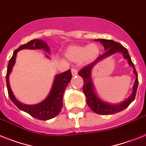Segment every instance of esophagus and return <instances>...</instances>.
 <instances>
[{
	"instance_id": "obj_1",
	"label": "esophagus",
	"mask_w": 146,
	"mask_h": 146,
	"mask_svg": "<svg viewBox=\"0 0 146 146\" xmlns=\"http://www.w3.org/2000/svg\"><path fill=\"white\" fill-rule=\"evenodd\" d=\"M71 72H72V75H73V76H75L77 75V70L76 69V68H72L71 69Z\"/></svg>"
}]
</instances>
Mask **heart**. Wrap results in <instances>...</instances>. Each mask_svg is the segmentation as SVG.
I'll return each instance as SVG.
<instances>
[{
	"label": "heart",
	"instance_id": "1",
	"mask_svg": "<svg viewBox=\"0 0 146 146\" xmlns=\"http://www.w3.org/2000/svg\"><path fill=\"white\" fill-rule=\"evenodd\" d=\"M100 48L97 44L86 46H75L70 47L65 53V56L72 61H82L90 63L94 61L100 54Z\"/></svg>",
	"mask_w": 146,
	"mask_h": 146
}]
</instances>
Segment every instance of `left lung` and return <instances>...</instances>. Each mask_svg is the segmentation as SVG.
<instances>
[{"mask_svg": "<svg viewBox=\"0 0 146 146\" xmlns=\"http://www.w3.org/2000/svg\"><path fill=\"white\" fill-rule=\"evenodd\" d=\"M95 41L101 42V44H103L104 49H105L106 52H105V53H104V54L98 57V58L96 59L94 62H92V64L84 67L79 72V75L82 77V79H83L84 85L82 90H83L84 94L86 97L87 104L91 108V110L94 112L99 115H112L121 112V111L124 110V109H126L134 100L136 94H137V88H138V75H137V70L135 69L134 64H133L132 61H131V56L129 54L128 51L126 48H124L122 45L117 42H115L112 40L98 39V40H95ZM117 52L121 53L123 54L124 58L128 60L129 64L132 66L134 69V74L136 76V79L135 80V85L133 86V91L131 95L127 100L124 101L121 104H112L104 102L96 95L93 82H92L91 70L97 62Z\"/></svg>", "mask_w": 146, "mask_h": 146, "instance_id": "8db88e82", "label": "left lung"}]
</instances>
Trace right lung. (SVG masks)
Instances as JSON below:
<instances>
[{
	"label": "right lung",
	"mask_w": 146,
	"mask_h": 146,
	"mask_svg": "<svg viewBox=\"0 0 146 146\" xmlns=\"http://www.w3.org/2000/svg\"><path fill=\"white\" fill-rule=\"evenodd\" d=\"M22 49H44L46 52H50V48L47 43L42 40H31L30 42H27L26 44H23L14 51L13 56L9 61L7 75H6L7 88L9 98L20 110L27 112L36 119L46 121L54 118L60 113L62 109L64 92L72 78L71 70H69L65 71L62 73L57 74L54 76L52 87L51 88L48 95L44 100L40 102V104H34V105L22 104L14 96L13 91L10 88L9 81V74L12 72L13 67L15 63L16 54L19 51L22 50ZM46 57L49 58V57L46 54Z\"/></svg>",
	"instance_id": "obj_1"
}]
</instances>
